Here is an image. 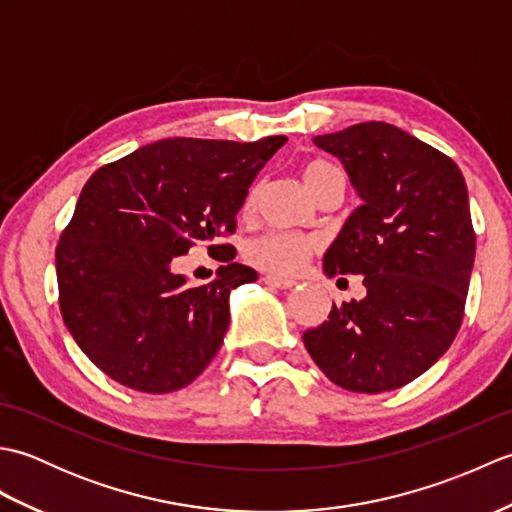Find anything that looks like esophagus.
<instances>
[{
    "instance_id": "1",
    "label": "esophagus",
    "mask_w": 512,
    "mask_h": 512,
    "mask_svg": "<svg viewBox=\"0 0 512 512\" xmlns=\"http://www.w3.org/2000/svg\"><path fill=\"white\" fill-rule=\"evenodd\" d=\"M264 284L270 286V288H281V290H284V288L295 286V281L286 279V277H277V275H266L264 277Z\"/></svg>"
}]
</instances>
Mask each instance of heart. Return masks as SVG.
Listing matches in <instances>:
<instances>
[{"label": "heart", "instance_id": "obj_1", "mask_svg": "<svg viewBox=\"0 0 512 512\" xmlns=\"http://www.w3.org/2000/svg\"><path fill=\"white\" fill-rule=\"evenodd\" d=\"M336 169L325 160H310L301 167V180L306 184L308 191L314 195L319 191L321 184L328 180ZM257 189H250L246 195V209L255 204ZM314 242L308 237L292 235V233H266L255 237L253 242L246 246V257L259 268L273 270L279 275L295 273L303 264H306L308 255L312 253Z\"/></svg>", "mask_w": 512, "mask_h": 512}]
</instances>
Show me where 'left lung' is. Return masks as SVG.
Returning <instances> with one entry per match:
<instances>
[{
    "mask_svg": "<svg viewBox=\"0 0 512 512\" xmlns=\"http://www.w3.org/2000/svg\"><path fill=\"white\" fill-rule=\"evenodd\" d=\"M350 178L361 206L323 255L325 277L363 275L367 295L303 332L334 385L380 394L411 383L460 330L475 262L469 191L460 167L389 123L314 136Z\"/></svg>",
    "mask_w": 512,
    "mask_h": 512,
    "instance_id": "1",
    "label": "left lung"
}]
</instances>
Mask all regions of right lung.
Returning <instances> with one entry per match:
<instances>
[{"label":"right lung","instance_id":"obj_1","mask_svg":"<svg viewBox=\"0 0 512 512\" xmlns=\"http://www.w3.org/2000/svg\"><path fill=\"white\" fill-rule=\"evenodd\" d=\"M286 136L257 143L167 138L92 173L57 246L65 328L116 383L169 394L198 378L224 343L231 290L257 279L215 244L235 231L250 184ZM206 241L227 264L189 287L172 262Z\"/></svg>","mask_w":512,"mask_h":512}]
</instances>
